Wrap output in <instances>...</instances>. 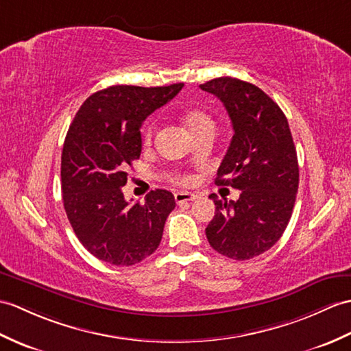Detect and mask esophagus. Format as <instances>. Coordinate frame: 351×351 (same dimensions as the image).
Instances as JSON below:
<instances>
[{"instance_id":"esophagus-1","label":"esophagus","mask_w":351,"mask_h":351,"mask_svg":"<svg viewBox=\"0 0 351 351\" xmlns=\"http://www.w3.org/2000/svg\"><path fill=\"white\" fill-rule=\"evenodd\" d=\"M199 195L195 193H186V191H178L175 193V200L176 203H185V202H191L195 200Z\"/></svg>"}]
</instances>
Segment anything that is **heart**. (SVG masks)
I'll list each match as a JSON object with an SVG mask.
<instances>
[{
  "label": "heart",
  "mask_w": 351,
  "mask_h": 351,
  "mask_svg": "<svg viewBox=\"0 0 351 351\" xmlns=\"http://www.w3.org/2000/svg\"><path fill=\"white\" fill-rule=\"evenodd\" d=\"M184 125L186 127V130L193 134V137L195 134H199L200 132H205V130H214V119L210 118V115L208 112L202 110V109H190L184 113L182 117ZM154 133H156V124L154 122H149L148 125L145 127L143 130V142L146 145H149L152 142ZM179 182H190L189 176H179L178 178Z\"/></svg>",
  "instance_id": "1"
}]
</instances>
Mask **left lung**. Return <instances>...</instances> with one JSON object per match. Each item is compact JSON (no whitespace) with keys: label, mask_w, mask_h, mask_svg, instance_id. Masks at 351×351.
Here are the masks:
<instances>
[{"label":"left lung","mask_w":351,"mask_h":351,"mask_svg":"<svg viewBox=\"0 0 351 351\" xmlns=\"http://www.w3.org/2000/svg\"><path fill=\"white\" fill-rule=\"evenodd\" d=\"M200 88L223 101L233 127L215 184L241 190L236 202L209 195L215 215L206 238L219 254L248 260L274 247L290 221L299 185L296 148L286 115L258 86L226 76Z\"/></svg>","instance_id":"1"}]
</instances>
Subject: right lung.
Instances as JSON below:
<instances>
[{
  "instance_id": "obj_1",
  "label": "right lung",
  "mask_w": 351,
  "mask_h": 351,
  "mask_svg": "<svg viewBox=\"0 0 351 351\" xmlns=\"http://www.w3.org/2000/svg\"><path fill=\"white\" fill-rule=\"evenodd\" d=\"M169 86L115 85L97 91L80 106L65 136L61 156L64 209L80 243L97 258L132 266L161 242L175 197L167 190L130 203L122 186L128 167L141 157L142 122L181 91Z\"/></svg>"
}]
</instances>
